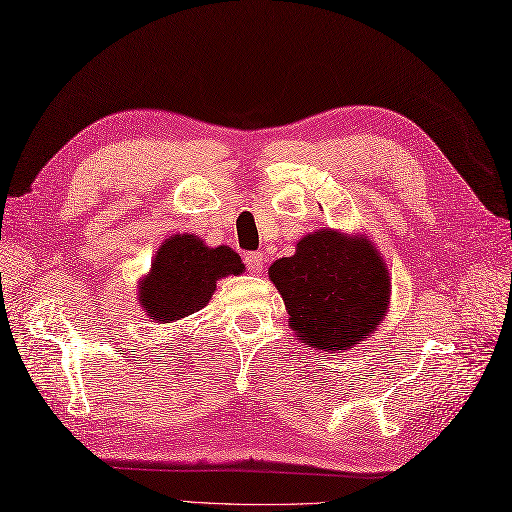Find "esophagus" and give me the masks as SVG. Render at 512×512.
I'll use <instances>...</instances> for the list:
<instances>
[{
    "mask_svg": "<svg viewBox=\"0 0 512 512\" xmlns=\"http://www.w3.org/2000/svg\"><path fill=\"white\" fill-rule=\"evenodd\" d=\"M244 261H246L248 270H251L253 274H259L261 270H264V266H266V257H264V253H248V255L244 257Z\"/></svg>",
    "mask_w": 512,
    "mask_h": 512,
    "instance_id": "esophagus-1",
    "label": "esophagus"
}]
</instances>
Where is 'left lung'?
Returning a JSON list of instances; mask_svg holds the SVG:
<instances>
[{
	"mask_svg": "<svg viewBox=\"0 0 512 512\" xmlns=\"http://www.w3.org/2000/svg\"><path fill=\"white\" fill-rule=\"evenodd\" d=\"M268 277L290 313V329L326 355L365 342L389 311V270L363 233H307L292 257L274 261Z\"/></svg>",
	"mask_w": 512,
	"mask_h": 512,
	"instance_id": "obj_1",
	"label": "left lung"
}]
</instances>
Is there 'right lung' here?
I'll return each instance as SVG.
<instances>
[{
	"label": "right lung",
	"instance_id": "1",
	"mask_svg": "<svg viewBox=\"0 0 512 512\" xmlns=\"http://www.w3.org/2000/svg\"><path fill=\"white\" fill-rule=\"evenodd\" d=\"M244 272L240 255L229 246H207L199 235L166 238L138 281V305L149 320L170 324L203 309L216 292V281Z\"/></svg>",
	"mask_w": 512,
	"mask_h": 512
}]
</instances>
